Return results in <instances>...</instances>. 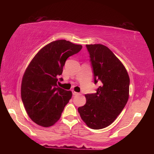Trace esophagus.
Instances as JSON below:
<instances>
[{
  "label": "esophagus",
  "mask_w": 154,
  "mask_h": 154,
  "mask_svg": "<svg viewBox=\"0 0 154 154\" xmlns=\"http://www.w3.org/2000/svg\"><path fill=\"white\" fill-rule=\"evenodd\" d=\"M72 94H73L74 96H76V95H79V93L75 92V91H73V90L72 91Z\"/></svg>",
  "instance_id": "esophagus-1"
}]
</instances>
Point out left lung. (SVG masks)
Returning <instances> with one entry per match:
<instances>
[{
    "mask_svg": "<svg viewBox=\"0 0 154 154\" xmlns=\"http://www.w3.org/2000/svg\"><path fill=\"white\" fill-rule=\"evenodd\" d=\"M94 81L100 86L87 94L86 103L78 108L83 121L92 129L107 127L126 106L129 97L130 78L126 69L115 54L101 44L86 45Z\"/></svg>",
    "mask_w": 154,
    "mask_h": 154,
    "instance_id": "left-lung-1",
    "label": "left lung"
}]
</instances>
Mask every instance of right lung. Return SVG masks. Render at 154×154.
<instances>
[{
	"instance_id": "obj_1",
	"label": "right lung",
	"mask_w": 154,
	"mask_h": 154,
	"mask_svg": "<svg viewBox=\"0 0 154 154\" xmlns=\"http://www.w3.org/2000/svg\"><path fill=\"white\" fill-rule=\"evenodd\" d=\"M82 48L69 41H53L41 49L28 65L21 96L28 116L36 124L49 127L60 118L72 92L58 86V76L62 75L67 58Z\"/></svg>"
}]
</instances>
